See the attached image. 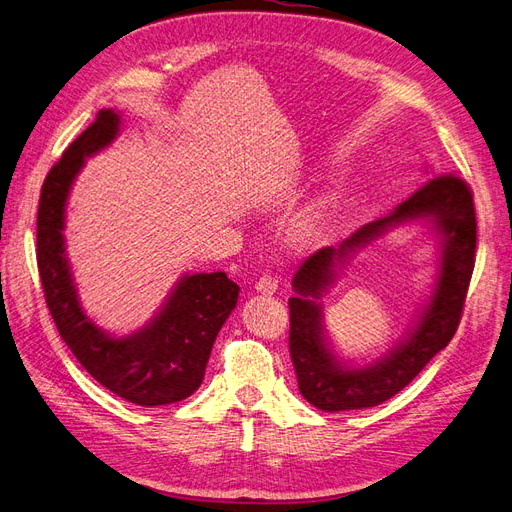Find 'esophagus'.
Here are the masks:
<instances>
[{"instance_id":"obj_1","label":"esophagus","mask_w":512,"mask_h":512,"mask_svg":"<svg viewBox=\"0 0 512 512\" xmlns=\"http://www.w3.org/2000/svg\"><path fill=\"white\" fill-rule=\"evenodd\" d=\"M277 286H280V280H277V275H271V273H265L256 282V290L260 294H273L277 290Z\"/></svg>"}]
</instances>
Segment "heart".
<instances>
[{"mask_svg": "<svg viewBox=\"0 0 512 512\" xmlns=\"http://www.w3.org/2000/svg\"><path fill=\"white\" fill-rule=\"evenodd\" d=\"M335 213V196L333 192H322L312 205H309L307 213L303 215V220L297 226V232L294 237L301 245H312L322 239L324 230L329 228L331 220Z\"/></svg>", "mask_w": 512, "mask_h": 512, "instance_id": "obj_1", "label": "heart"}]
</instances>
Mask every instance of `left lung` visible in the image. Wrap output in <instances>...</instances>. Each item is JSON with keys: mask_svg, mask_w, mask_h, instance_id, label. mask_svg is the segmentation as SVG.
Returning a JSON list of instances; mask_svg holds the SVG:
<instances>
[{"mask_svg": "<svg viewBox=\"0 0 512 512\" xmlns=\"http://www.w3.org/2000/svg\"><path fill=\"white\" fill-rule=\"evenodd\" d=\"M414 219H429L441 235L443 258L437 286L407 342L374 366L352 370L339 364L321 335L315 299L332 281L334 267L382 231ZM476 258V211L470 185L444 173L423 183L391 215L365 224L339 247H322L294 273L290 307V359L299 391L324 412L374 408L408 386L451 342L466 303Z\"/></svg>", "mask_w": 512, "mask_h": 512, "instance_id": "8db88e82", "label": "left lung"}]
</instances>
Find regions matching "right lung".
Returning <instances> with one entry per match:
<instances>
[{
	"instance_id": "right-lung-1",
	"label": "right lung",
	"mask_w": 512,
	"mask_h": 512,
	"mask_svg": "<svg viewBox=\"0 0 512 512\" xmlns=\"http://www.w3.org/2000/svg\"><path fill=\"white\" fill-rule=\"evenodd\" d=\"M117 130L119 115L100 111L46 175L36 228L38 271L46 307L76 361L132 404L166 406L190 397L203 382L215 337L237 305L239 286L224 271L185 275L156 320L128 337H108L85 316L61 235L66 198L85 158L111 145Z\"/></svg>"
}]
</instances>
